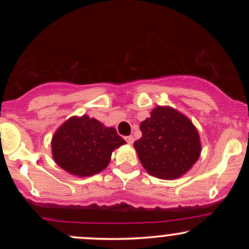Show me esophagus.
I'll return each mask as SVG.
<instances>
[{
    "label": "esophagus",
    "mask_w": 249,
    "mask_h": 249,
    "mask_svg": "<svg viewBox=\"0 0 249 249\" xmlns=\"http://www.w3.org/2000/svg\"><path fill=\"white\" fill-rule=\"evenodd\" d=\"M125 141H126L128 144H133V142H134V138L132 136H127V137H125Z\"/></svg>",
    "instance_id": "1"
}]
</instances>
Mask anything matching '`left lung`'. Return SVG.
I'll use <instances>...</instances> for the list:
<instances>
[{
	"instance_id": "left-lung-1",
	"label": "left lung",
	"mask_w": 249,
	"mask_h": 249,
	"mask_svg": "<svg viewBox=\"0 0 249 249\" xmlns=\"http://www.w3.org/2000/svg\"><path fill=\"white\" fill-rule=\"evenodd\" d=\"M142 138L134 142L142 167L151 176L174 179L186 173L201 151L196 128L172 107H158L141 124Z\"/></svg>"
}]
</instances>
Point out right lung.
<instances>
[{
	"label": "right lung",
	"mask_w": 249,
	"mask_h": 249,
	"mask_svg": "<svg viewBox=\"0 0 249 249\" xmlns=\"http://www.w3.org/2000/svg\"><path fill=\"white\" fill-rule=\"evenodd\" d=\"M125 142L113 127L82 116L68 119L53 134L51 146L59 167L73 176L89 177L104 170L112 151Z\"/></svg>",
	"instance_id": "obj_1"
}]
</instances>
